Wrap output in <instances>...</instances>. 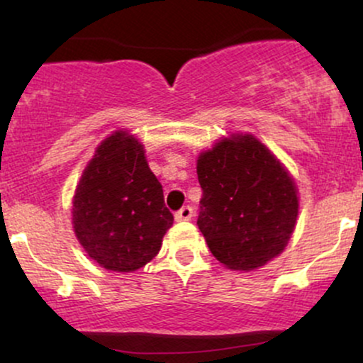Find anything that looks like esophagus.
<instances>
[{"instance_id":"34e87169","label":"esophagus","mask_w":363,"mask_h":363,"mask_svg":"<svg viewBox=\"0 0 363 363\" xmlns=\"http://www.w3.org/2000/svg\"><path fill=\"white\" fill-rule=\"evenodd\" d=\"M193 215H194L193 208H191V206H182L181 210H179L177 213H176V220H177V222H187V220L193 218Z\"/></svg>"}]
</instances>
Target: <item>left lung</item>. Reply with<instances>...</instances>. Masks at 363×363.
Masks as SVG:
<instances>
[{"label":"left lung","instance_id":"1","mask_svg":"<svg viewBox=\"0 0 363 363\" xmlns=\"http://www.w3.org/2000/svg\"><path fill=\"white\" fill-rule=\"evenodd\" d=\"M203 198L198 227L213 256L237 272H252L289 244L298 193L285 165L249 133H234L199 153Z\"/></svg>","mask_w":363,"mask_h":363}]
</instances>
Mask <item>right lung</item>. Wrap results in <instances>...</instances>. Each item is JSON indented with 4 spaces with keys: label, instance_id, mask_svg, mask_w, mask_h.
Here are the masks:
<instances>
[{
    "label": "right lung",
    "instance_id": "right-lung-1",
    "mask_svg": "<svg viewBox=\"0 0 363 363\" xmlns=\"http://www.w3.org/2000/svg\"><path fill=\"white\" fill-rule=\"evenodd\" d=\"M72 215L86 256L118 273L136 272L152 261L174 223L145 147L123 129L107 136L86 164Z\"/></svg>",
    "mask_w": 363,
    "mask_h": 363
}]
</instances>
